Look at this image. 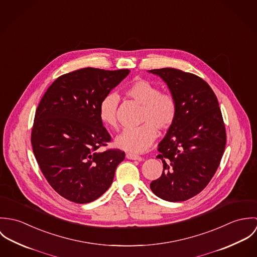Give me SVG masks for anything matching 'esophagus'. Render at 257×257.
Wrapping results in <instances>:
<instances>
[{
  "instance_id": "obj_1",
  "label": "esophagus",
  "mask_w": 257,
  "mask_h": 257,
  "mask_svg": "<svg viewBox=\"0 0 257 257\" xmlns=\"http://www.w3.org/2000/svg\"><path fill=\"white\" fill-rule=\"evenodd\" d=\"M126 158L127 159H132V160H138V161H142L143 158L140 155H136L134 153H126Z\"/></svg>"
}]
</instances>
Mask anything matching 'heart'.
Listing matches in <instances>:
<instances>
[{
	"instance_id": "heart-1",
	"label": "heart",
	"mask_w": 257,
	"mask_h": 257,
	"mask_svg": "<svg viewBox=\"0 0 257 257\" xmlns=\"http://www.w3.org/2000/svg\"><path fill=\"white\" fill-rule=\"evenodd\" d=\"M124 93L139 104L143 105L142 125L124 128L116 138L115 146L125 151L141 153L153 144L159 131L168 130L177 115V103L169 94L160 92L155 84L146 79H138L126 87ZM118 98L115 94L105 96L99 105V117L110 128H115L116 108Z\"/></svg>"
}]
</instances>
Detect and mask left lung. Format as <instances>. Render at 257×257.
<instances>
[{"label": "left lung", "mask_w": 257, "mask_h": 257, "mask_svg": "<svg viewBox=\"0 0 257 257\" xmlns=\"http://www.w3.org/2000/svg\"><path fill=\"white\" fill-rule=\"evenodd\" d=\"M166 84L177 103V115L158 145L161 177L151 191L169 202L199 194L213 178L224 151L226 136L218 99L206 81L174 68L149 70Z\"/></svg>", "instance_id": "1"}]
</instances>
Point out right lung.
<instances>
[{
	"instance_id": "add662e5",
	"label": "right lung",
	"mask_w": 257,
	"mask_h": 257,
	"mask_svg": "<svg viewBox=\"0 0 257 257\" xmlns=\"http://www.w3.org/2000/svg\"><path fill=\"white\" fill-rule=\"evenodd\" d=\"M130 73L83 68L58 77L38 104L32 145L39 168L63 198L87 204L112 183L124 159L119 149L99 151L110 136L99 117V105Z\"/></svg>"
}]
</instances>
